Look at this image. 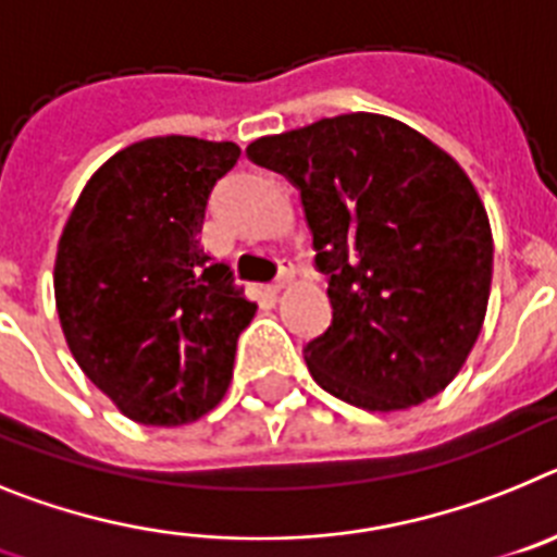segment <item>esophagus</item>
Listing matches in <instances>:
<instances>
[{"instance_id":"34e87169","label":"esophagus","mask_w":557,"mask_h":557,"mask_svg":"<svg viewBox=\"0 0 557 557\" xmlns=\"http://www.w3.org/2000/svg\"><path fill=\"white\" fill-rule=\"evenodd\" d=\"M292 280H294V263H292V260H283V263H280L277 280H274V283L269 285V292L280 294V292H283V288H288V285H292Z\"/></svg>"}]
</instances>
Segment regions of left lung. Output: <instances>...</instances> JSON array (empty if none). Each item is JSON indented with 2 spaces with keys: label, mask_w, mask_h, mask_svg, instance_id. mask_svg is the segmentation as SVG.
Listing matches in <instances>:
<instances>
[{
  "label": "left lung",
  "mask_w": 557,
  "mask_h": 557,
  "mask_svg": "<svg viewBox=\"0 0 557 557\" xmlns=\"http://www.w3.org/2000/svg\"><path fill=\"white\" fill-rule=\"evenodd\" d=\"M246 153L292 178L327 274L333 322L302 350L313 381L367 412L443 393L476 345L493 274L491 221L457 159L370 111Z\"/></svg>",
  "instance_id": "left-lung-1"
}]
</instances>
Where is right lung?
Segmentation results:
<instances>
[{
	"label": "right lung",
	"mask_w": 557,
	"mask_h": 557,
	"mask_svg": "<svg viewBox=\"0 0 557 557\" xmlns=\"http://www.w3.org/2000/svg\"><path fill=\"white\" fill-rule=\"evenodd\" d=\"M235 143L151 137L95 171L55 255V308L86 379L125 418L185 425L224 398L258 306L198 240Z\"/></svg>",
	"instance_id": "obj_1"
}]
</instances>
